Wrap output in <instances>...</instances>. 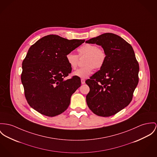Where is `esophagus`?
Instances as JSON below:
<instances>
[{
  "mask_svg": "<svg viewBox=\"0 0 157 157\" xmlns=\"http://www.w3.org/2000/svg\"><path fill=\"white\" fill-rule=\"evenodd\" d=\"M81 84H84L85 82V79H81Z\"/></svg>",
  "mask_w": 157,
  "mask_h": 157,
  "instance_id": "esophagus-1",
  "label": "esophagus"
}]
</instances>
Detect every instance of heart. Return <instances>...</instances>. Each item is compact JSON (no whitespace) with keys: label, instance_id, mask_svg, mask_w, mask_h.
<instances>
[{"label":"heart","instance_id":"1","mask_svg":"<svg viewBox=\"0 0 157 157\" xmlns=\"http://www.w3.org/2000/svg\"><path fill=\"white\" fill-rule=\"evenodd\" d=\"M79 57L85 56L84 67L79 68L73 73L76 76L86 78L88 77L96 69L101 68L105 63L106 54L105 51L100 48H97L96 45L85 44L78 49ZM66 59L67 64L73 70H75L78 66L79 57L72 52H69L66 56Z\"/></svg>","mask_w":157,"mask_h":157}]
</instances>
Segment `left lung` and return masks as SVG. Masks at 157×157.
Listing matches in <instances>:
<instances>
[{"label": "left lung", "mask_w": 157, "mask_h": 157, "mask_svg": "<svg viewBox=\"0 0 157 157\" xmlns=\"http://www.w3.org/2000/svg\"><path fill=\"white\" fill-rule=\"evenodd\" d=\"M101 46L105 64L85 83L90 87L87 105L97 115L108 117L127 106L139 82V66L132 47L120 36L102 34L85 42Z\"/></svg>", "instance_id": "left-lung-1"}]
</instances>
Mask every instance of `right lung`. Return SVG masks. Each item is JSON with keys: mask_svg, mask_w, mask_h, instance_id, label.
<instances>
[{"mask_svg": "<svg viewBox=\"0 0 157 157\" xmlns=\"http://www.w3.org/2000/svg\"><path fill=\"white\" fill-rule=\"evenodd\" d=\"M84 42L49 35L29 49L22 63L21 79L27 103L39 113L52 117L69 107L81 82L76 76L66 79L72 71L66 56Z\"/></svg>", "mask_w": 157, "mask_h": 157, "instance_id": "right-lung-1", "label": "right lung"}]
</instances>
